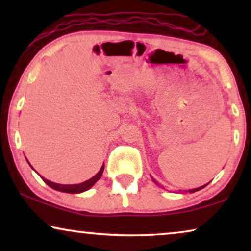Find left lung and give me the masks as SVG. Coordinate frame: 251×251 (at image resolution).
Listing matches in <instances>:
<instances>
[{"label":"left lung","mask_w":251,"mask_h":251,"mask_svg":"<svg viewBox=\"0 0 251 251\" xmlns=\"http://www.w3.org/2000/svg\"><path fill=\"white\" fill-rule=\"evenodd\" d=\"M154 180V179H153ZM154 181H155V180H154ZM155 183H156V181H155ZM209 184V183H208ZM208 184H205V185H203V186H201V187H198V188H194V190H190V191H188V192H190V193H194V192H197V191H200V190H202V188H203V187H205V186H207V185Z\"/></svg>","instance_id":"left-lung-1"}]
</instances>
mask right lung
Listing matches in <instances>:
<instances>
[{
    "mask_svg": "<svg viewBox=\"0 0 251 251\" xmlns=\"http://www.w3.org/2000/svg\"><path fill=\"white\" fill-rule=\"evenodd\" d=\"M29 166H30V164H29ZM30 167H32V166H30ZM102 171H104V164H102V166H101L100 170H99L98 173L96 174L94 177L90 178V179L87 180V181H83V183H81V184H74V185H61V184L52 183V181L48 180V179H46V178H43V177H41V178H42V179L44 180V183L48 184L51 188H53V190H56V191L65 192V193H81V192L88 191L89 188L94 186V185L97 183L99 179H100V177H101V175H102Z\"/></svg>",
    "mask_w": 251,
    "mask_h": 251,
    "instance_id": "right-lung-1",
    "label": "right lung"
}]
</instances>
